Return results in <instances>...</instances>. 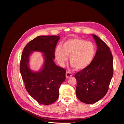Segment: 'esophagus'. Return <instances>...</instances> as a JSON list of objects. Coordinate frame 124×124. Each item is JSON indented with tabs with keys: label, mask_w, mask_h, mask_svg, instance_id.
Masks as SVG:
<instances>
[{
	"label": "esophagus",
	"mask_w": 124,
	"mask_h": 124,
	"mask_svg": "<svg viewBox=\"0 0 124 124\" xmlns=\"http://www.w3.org/2000/svg\"><path fill=\"white\" fill-rule=\"evenodd\" d=\"M65 76H66V78H69L71 77V76H72V73H70V72L67 71L66 74H65Z\"/></svg>",
	"instance_id": "1"
}]
</instances>
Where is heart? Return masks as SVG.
Segmentation results:
<instances>
[{
  "instance_id": "b5f03b06",
  "label": "heart",
  "mask_w": 124,
  "mask_h": 124,
  "mask_svg": "<svg viewBox=\"0 0 124 124\" xmlns=\"http://www.w3.org/2000/svg\"><path fill=\"white\" fill-rule=\"evenodd\" d=\"M62 48L57 47L55 56L61 65H64L70 56V64L77 70L85 69L94 59L96 48L91 42L80 38L68 39L62 45Z\"/></svg>"
}]
</instances>
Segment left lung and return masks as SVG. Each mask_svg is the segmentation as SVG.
Returning a JSON list of instances; mask_svg holds the SVG:
<instances>
[{
  "mask_svg": "<svg viewBox=\"0 0 124 124\" xmlns=\"http://www.w3.org/2000/svg\"><path fill=\"white\" fill-rule=\"evenodd\" d=\"M97 50L92 63L77 72L76 96L81 102L93 104L107 94L113 76V57L109 47L96 35Z\"/></svg>",
  "mask_w": 124,
  "mask_h": 124,
  "instance_id": "obj_1",
  "label": "left lung"
}]
</instances>
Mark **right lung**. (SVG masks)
Segmentation results:
<instances>
[{"instance_id":"obj_1","label":"right lung","mask_w":124,"mask_h":124,"mask_svg":"<svg viewBox=\"0 0 124 124\" xmlns=\"http://www.w3.org/2000/svg\"><path fill=\"white\" fill-rule=\"evenodd\" d=\"M60 38L57 36L37 37L27 44L22 54L20 71L26 90L43 105L56 101L60 87L65 80V70L54 62L55 49ZM33 51L42 52L44 57L43 66L38 72H34L29 67L30 56Z\"/></svg>"}]
</instances>
